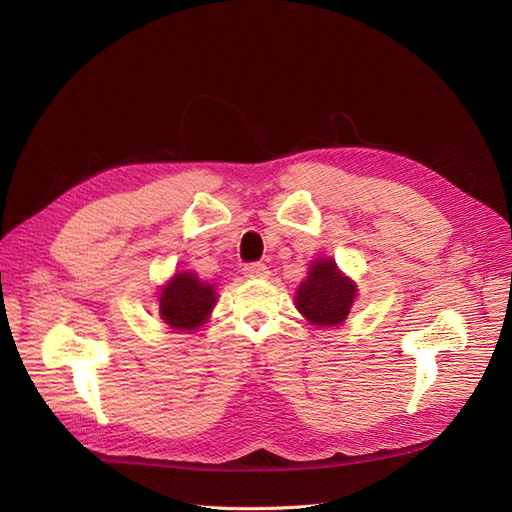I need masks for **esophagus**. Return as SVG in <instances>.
Returning <instances> with one entry per match:
<instances>
[{"label":"esophagus","mask_w":512,"mask_h":512,"mask_svg":"<svg viewBox=\"0 0 512 512\" xmlns=\"http://www.w3.org/2000/svg\"><path fill=\"white\" fill-rule=\"evenodd\" d=\"M245 277H254V280H262V277L269 275L267 265H262V262H250V265L243 267Z\"/></svg>","instance_id":"esophagus-1"}]
</instances>
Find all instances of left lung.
<instances>
[{
  "instance_id": "left-lung-1",
  "label": "left lung",
  "mask_w": 512,
  "mask_h": 512,
  "mask_svg": "<svg viewBox=\"0 0 512 512\" xmlns=\"http://www.w3.org/2000/svg\"><path fill=\"white\" fill-rule=\"evenodd\" d=\"M354 297V284L339 273L335 262L320 258L309 267L307 280L297 290V307L318 327H335L350 314Z\"/></svg>"
}]
</instances>
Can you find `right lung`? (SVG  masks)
Listing matches in <instances>:
<instances>
[{"label":"right lung","instance_id":"right-lung-1","mask_svg":"<svg viewBox=\"0 0 512 512\" xmlns=\"http://www.w3.org/2000/svg\"><path fill=\"white\" fill-rule=\"evenodd\" d=\"M215 305V290L192 273H175L160 292V316L177 331L200 327Z\"/></svg>","mask_w":512,"mask_h":512}]
</instances>
